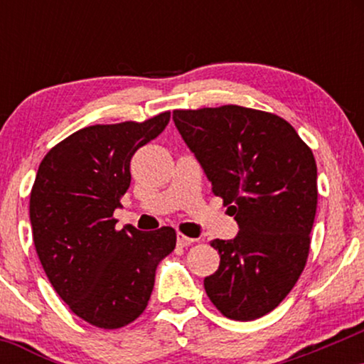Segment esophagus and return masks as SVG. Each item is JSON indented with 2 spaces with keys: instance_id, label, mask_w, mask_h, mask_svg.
I'll list each match as a JSON object with an SVG mask.
<instances>
[{
  "instance_id": "34e87169",
  "label": "esophagus",
  "mask_w": 364,
  "mask_h": 364,
  "mask_svg": "<svg viewBox=\"0 0 364 364\" xmlns=\"http://www.w3.org/2000/svg\"><path fill=\"white\" fill-rule=\"evenodd\" d=\"M193 242H197V240L186 237V235H183V233H177V245L178 247H188V245H192Z\"/></svg>"
}]
</instances>
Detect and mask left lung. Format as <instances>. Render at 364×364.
I'll list each match as a JSON object with an SVG mask.
<instances>
[{
	"mask_svg": "<svg viewBox=\"0 0 364 364\" xmlns=\"http://www.w3.org/2000/svg\"><path fill=\"white\" fill-rule=\"evenodd\" d=\"M212 192L238 223L210 245L218 270L205 277L223 316L257 320L280 305L305 268L316 213V162L295 129L275 114L242 106L173 111Z\"/></svg>",
	"mask_w": 364,
	"mask_h": 364,
	"instance_id": "8db88e82",
	"label": "left lung"
}]
</instances>
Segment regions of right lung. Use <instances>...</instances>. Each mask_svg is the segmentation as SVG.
Listing matches in <instances>:
<instances>
[{"label":"right lung","instance_id":"1","mask_svg":"<svg viewBox=\"0 0 364 364\" xmlns=\"http://www.w3.org/2000/svg\"><path fill=\"white\" fill-rule=\"evenodd\" d=\"M171 121L91 126L71 134L39 164L29 220L39 262L73 313L104 330L146 310L157 265L176 248V230H116L112 213L131 186V159Z\"/></svg>","mask_w":364,"mask_h":364}]
</instances>
